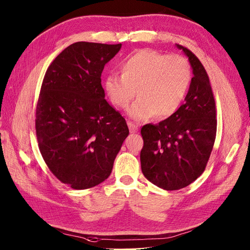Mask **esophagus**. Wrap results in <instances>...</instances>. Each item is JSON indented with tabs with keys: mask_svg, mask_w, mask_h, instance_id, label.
Wrapping results in <instances>:
<instances>
[{
	"mask_svg": "<svg viewBox=\"0 0 250 250\" xmlns=\"http://www.w3.org/2000/svg\"><path fill=\"white\" fill-rule=\"evenodd\" d=\"M127 125H129V129H130L131 133H136L138 131V126L135 125L133 123H131V121L127 123Z\"/></svg>",
	"mask_w": 250,
	"mask_h": 250,
	"instance_id": "esophagus-1",
	"label": "esophagus"
}]
</instances>
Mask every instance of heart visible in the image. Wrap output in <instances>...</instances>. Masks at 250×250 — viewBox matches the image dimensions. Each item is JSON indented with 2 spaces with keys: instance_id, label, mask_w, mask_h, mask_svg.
<instances>
[{
  "instance_id": "1",
  "label": "heart",
  "mask_w": 250,
  "mask_h": 250,
  "mask_svg": "<svg viewBox=\"0 0 250 250\" xmlns=\"http://www.w3.org/2000/svg\"><path fill=\"white\" fill-rule=\"evenodd\" d=\"M119 69L121 75H106L103 87L111 104L120 109L126 108L137 94L138 99L127 110L135 121L172 116L187 94L191 78L189 63L183 56L151 49L131 53Z\"/></svg>"
}]
</instances>
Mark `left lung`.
Returning a JSON list of instances; mask_svg holds the SVG:
<instances>
[{
	"label": "left lung",
	"mask_w": 250,
	"mask_h": 250,
	"mask_svg": "<svg viewBox=\"0 0 250 250\" xmlns=\"http://www.w3.org/2000/svg\"><path fill=\"white\" fill-rule=\"evenodd\" d=\"M176 47L188 58L194 74L184 104L158 125L148 124L141 129V170L149 182L166 190L188 187L204 172L217 132L208 75L194 53Z\"/></svg>",
	"instance_id": "1"
}]
</instances>
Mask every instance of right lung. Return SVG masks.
<instances>
[{"label":"right lung","instance_id":"1","mask_svg":"<svg viewBox=\"0 0 250 250\" xmlns=\"http://www.w3.org/2000/svg\"><path fill=\"white\" fill-rule=\"evenodd\" d=\"M120 48L74 42L56 56L42 83L35 118L40 151L52 174L74 189L104 181L129 135L125 119L104 99L101 78Z\"/></svg>","mask_w":250,"mask_h":250}]
</instances>
